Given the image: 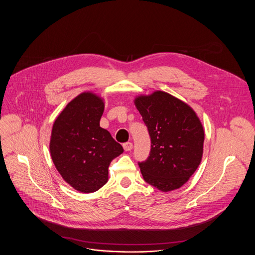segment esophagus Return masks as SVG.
Listing matches in <instances>:
<instances>
[{
  "instance_id": "obj_1",
  "label": "esophagus",
  "mask_w": 255,
  "mask_h": 255,
  "mask_svg": "<svg viewBox=\"0 0 255 255\" xmlns=\"http://www.w3.org/2000/svg\"><path fill=\"white\" fill-rule=\"evenodd\" d=\"M123 147H124L125 151H130L133 148V144L131 142H126L123 144Z\"/></svg>"
}]
</instances>
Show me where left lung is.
I'll list each match as a JSON object with an SVG mask.
<instances>
[{"label": "left lung", "mask_w": 255, "mask_h": 255, "mask_svg": "<svg viewBox=\"0 0 255 255\" xmlns=\"http://www.w3.org/2000/svg\"><path fill=\"white\" fill-rule=\"evenodd\" d=\"M134 103L151 139L149 156L138 162L144 180L161 192L180 188L202 160L200 119L188 104L165 92L139 96Z\"/></svg>", "instance_id": "left-lung-1"}]
</instances>
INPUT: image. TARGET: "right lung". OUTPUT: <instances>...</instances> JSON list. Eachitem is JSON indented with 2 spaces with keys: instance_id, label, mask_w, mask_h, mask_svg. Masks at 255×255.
I'll list each match as a JSON object with an SVG mask.
<instances>
[{
  "instance_id": "1",
  "label": "right lung",
  "mask_w": 255,
  "mask_h": 255,
  "mask_svg": "<svg viewBox=\"0 0 255 255\" xmlns=\"http://www.w3.org/2000/svg\"><path fill=\"white\" fill-rule=\"evenodd\" d=\"M104 107L99 96L82 93L66 105L52 127V161L66 183L81 193L101 189L111 161L124 151L110 132L100 127Z\"/></svg>"
}]
</instances>
